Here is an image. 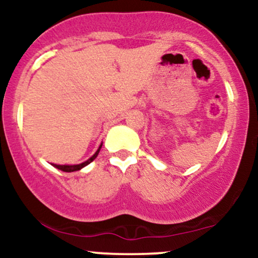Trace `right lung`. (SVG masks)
I'll list each match as a JSON object with an SVG mask.
<instances>
[{"mask_svg":"<svg viewBox=\"0 0 258 258\" xmlns=\"http://www.w3.org/2000/svg\"><path fill=\"white\" fill-rule=\"evenodd\" d=\"M100 148H102V146L99 147V149L97 150L96 152V154H94L93 156H92V158H90L87 160V161H85V162H82V164H79V165H54L53 164V166L54 167H57V168H59V170H61V171H64V172H74V171H78V170H81L82 167H85V166H87L88 164H91L92 161H93L94 159L97 158V155H98V153H99V150H100Z\"/></svg>","mask_w":258,"mask_h":258,"instance_id":"1","label":"right lung"}]
</instances>
